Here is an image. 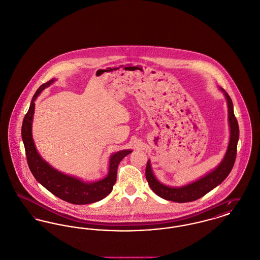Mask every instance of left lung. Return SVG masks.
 I'll return each mask as SVG.
<instances>
[{
  "instance_id": "left-lung-1",
  "label": "left lung",
  "mask_w": 260,
  "mask_h": 260,
  "mask_svg": "<svg viewBox=\"0 0 260 260\" xmlns=\"http://www.w3.org/2000/svg\"><path fill=\"white\" fill-rule=\"evenodd\" d=\"M219 89L224 93L225 98L228 104V121L230 126V140L228 148L223 160L220 164L209 172L207 175L201 177L193 183L185 184L183 186H169L164 183H160L153 174L150 160H148L146 164L145 176L149 186L153 191L160 198L174 201V202H189L194 201L197 199L202 198L207 192L212 190L217 185L222 183L232 171L233 166L236 161L237 156V145L240 137V129L238 121L234 114V106L229 94L223 88L219 87Z\"/></svg>"
}]
</instances>
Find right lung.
<instances>
[{
    "label": "right lung",
    "mask_w": 260,
    "mask_h": 260,
    "mask_svg": "<svg viewBox=\"0 0 260 260\" xmlns=\"http://www.w3.org/2000/svg\"><path fill=\"white\" fill-rule=\"evenodd\" d=\"M56 79L53 78L42 84L35 92L28 112L26 113L22 126L21 138L24 144L28 167L36 181L41 183L50 192L57 198L73 204H88L105 199L112 191L117 180V171L122 158L132 153L131 149H124L115 152L110 156L109 172L104 179L86 183L78 178L63 174L53 168L39 155L32 138V121L35 109V100L46 87L50 86Z\"/></svg>",
    "instance_id": "1"
}]
</instances>
